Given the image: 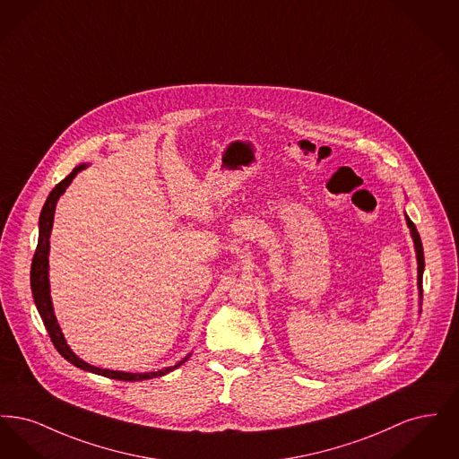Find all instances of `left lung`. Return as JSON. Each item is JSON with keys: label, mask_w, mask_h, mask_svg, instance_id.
Here are the masks:
<instances>
[{"label": "left lung", "mask_w": 459, "mask_h": 459, "mask_svg": "<svg viewBox=\"0 0 459 459\" xmlns=\"http://www.w3.org/2000/svg\"><path fill=\"white\" fill-rule=\"evenodd\" d=\"M406 223H408V227L411 230V238H413V242H415L416 262H418V290H420L418 294H420V299H421L423 298V289H421V284H423V268H425L423 246H421V239H420V234L416 230L415 223L410 220L408 215H406Z\"/></svg>", "instance_id": "8db88e82"}]
</instances>
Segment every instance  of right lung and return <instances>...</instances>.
Instances as JSON below:
<instances>
[{
    "instance_id": "1",
    "label": "right lung",
    "mask_w": 459,
    "mask_h": 459,
    "mask_svg": "<svg viewBox=\"0 0 459 459\" xmlns=\"http://www.w3.org/2000/svg\"><path fill=\"white\" fill-rule=\"evenodd\" d=\"M88 165L82 163L79 167H75L65 178L55 186V189L49 193V196L44 203L43 210H41V217H39V240H38V247L32 258V266H30V287H32V296H34V303L38 306V311L43 318L44 327L48 330L53 346L56 351L65 358L66 361H70L74 367L81 368V370L91 371L96 375H103L108 378L115 380H126V382H139V380H150L156 377H163L167 373L178 368L182 363L187 361V358L191 354H187L184 359H180L174 367H167L163 370L146 371V373H129V371L103 370L98 367H92L86 363L84 359H81L74 351L68 348L65 337L62 333V328L56 322L55 311H53V303H51V296H49V279H48V270H49V263H48V255H49V234L53 229V217H55V208L60 196L65 193L66 187L70 186V182L75 178V175L81 170H84Z\"/></svg>"
}]
</instances>
